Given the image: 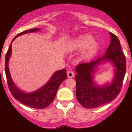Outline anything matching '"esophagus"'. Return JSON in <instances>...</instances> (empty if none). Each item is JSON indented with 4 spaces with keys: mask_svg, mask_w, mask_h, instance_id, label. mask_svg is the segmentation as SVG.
<instances>
[{
    "mask_svg": "<svg viewBox=\"0 0 132 132\" xmlns=\"http://www.w3.org/2000/svg\"><path fill=\"white\" fill-rule=\"evenodd\" d=\"M67 75H68V78H72L75 75L74 72L72 71V70H68V72H67Z\"/></svg>",
    "mask_w": 132,
    "mask_h": 132,
    "instance_id": "34e87169",
    "label": "esophagus"
}]
</instances>
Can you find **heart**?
<instances>
[{
    "label": "heart",
    "instance_id": "b5f03b06",
    "mask_svg": "<svg viewBox=\"0 0 132 132\" xmlns=\"http://www.w3.org/2000/svg\"><path fill=\"white\" fill-rule=\"evenodd\" d=\"M94 42V40L91 36L82 35L77 37L70 42V48L72 50H81L86 48L83 56L85 58H90L98 50V45Z\"/></svg>",
    "mask_w": 132,
    "mask_h": 132
}]
</instances>
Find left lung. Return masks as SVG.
<instances>
[{"label":"left lung","mask_w":132,"mask_h":132,"mask_svg":"<svg viewBox=\"0 0 132 132\" xmlns=\"http://www.w3.org/2000/svg\"><path fill=\"white\" fill-rule=\"evenodd\" d=\"M110 34L111 42L105 53L95 61L81 62L76 67L77 98L85 108H94L110 102L119 95L122 88L126 72V59L119 38L112 33ZM104 60H110L115 65V79L111 85L96 87L93 83L92 73L95 66Z\"/></svg>","instance_id":"8db88e82"}]
</instances>
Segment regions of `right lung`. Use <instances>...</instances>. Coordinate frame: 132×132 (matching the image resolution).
Listing matches in <instances>:
<instances>
[{
    "label": "right lung",
    "instance_id": "1",
    "mask_svg": "<svg viewBox=\"0 0 132 132\" xmlns=\"http://www.w3.org/2000/svg\"><path fill=\"white\" fill-rule=\"evenodd\" d=\"M39 30L40 29L36 28V29H29L21 32L19 34H18L15 37H14L11 42L15 40V38L21 36L22 34L35 32ZM11 43L9 45V49L7 51L6 56H5V75L7 77V84H8V88L11 94L13 95L14 98H16L18 101H19L20 102L31 108L43 109L48 106L53 101L54 98L55 97L56 93H57V90L60 86V84L64 79L67 78L66 69L64 68L62 70L57 71L46 84L44 85L42 88L36 92H32V93H24L22 92L21 90H20L11 80L9 68H8V62H9V57L11 56Z\"/></svg>",
    "mask_w": 132,
    "mask_h": 132
}]
</instances>
